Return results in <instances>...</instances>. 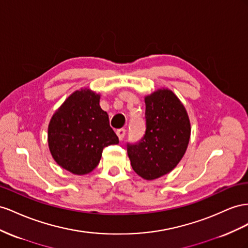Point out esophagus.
Wrapping results in <instances>:
<instances>
[{
  "instance_id": "obj_1",
  "label": "esophagus",
  "mask_w": 248,
  "mask_h": 248,
  "mask_svg": "<svg viewBox=\"0 0 248 248\" xmlns=\"http://www.w3.org/2000/svg\"><path fill=\"white\" fill-rule=\"evenodd\" d=\"M116 134H117V136H118V138H119L120 141L124 140V136H125V129H118V130L116 131Z\"/></svg>"
}]
</instances>
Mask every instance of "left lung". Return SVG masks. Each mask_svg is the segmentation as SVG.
<instances>
[{
	"mask_svg": "<svg viewBox=\"0 0 248 248\" xmlns=\"http://www.w3.org/2000/svg\"><path fill=\"white\" fill-rule=\"evenodd\" d=\"M145 133L126 144L131 165L138 175L155 180L171 171L185 154L190 122L185 107L171 90L160 89L145 98Z\"/></svg>",
	"mask_w": 248,
	"mask_h": 248,
	"instance_id": "1",
	"label": "left lung"
}]
</instances>
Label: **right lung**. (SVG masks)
Segmentation results:
<instances>
[{"instance_id": "obj_1", "label": "right lung", "mask_w": 248, "mask_h": 248, "mask_svg": "<svg viewBox=\"0 0 248 248\" xmlns=\"http://www.w3.org/2000/svg\"><path fill=\"white\" fill-rule=\"evenodd\" d=\"M47 140L54 160L78 175L93 171L104 147L119 142L101 108L100 95L89 89L77 90L55 112Z\"/></svg>"}]
</instances>
